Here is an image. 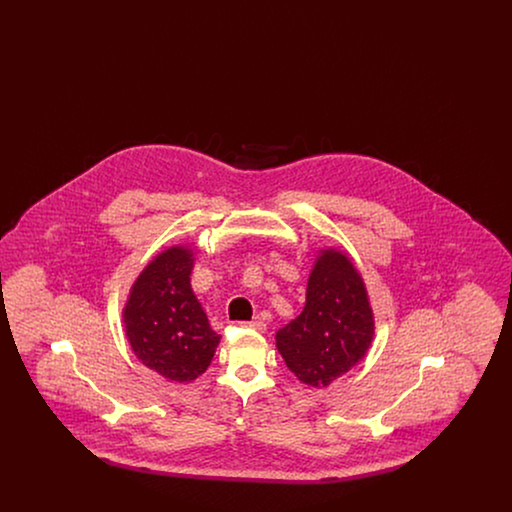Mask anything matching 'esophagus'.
Instances as JSON below:
<instances>
[{
  "mask_svg": "<svg viewBox=\"0 0 512 512\" xmlns=\"http://www.w3.org/2000/svg\"><path fill=\"white\" fill-rule=\"evenodd\" d=\"M242 326L245 328H251L255 332H265L267 330V324L263 320H251V322H242Z\"/></svg>",
  "mask_w": 512,
  "mask_h": 512,
  "instance_id": "esophagus-1",
  "label": "esophagus"
}]
</instances>
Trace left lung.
<instances>
[{
    "label": "left lung",
    "instance_id": "8db88e82",
    "mask_svg": "<svg viewBox=\"0 0 512 512\" xmlns=\"http://www.w3.org/2000/svg\"><path fill=\"white\" fill-rule=\"evenodd\" d=\"M374 338L365 282L338 249H322L301 315L276 332L286 366L307 386L326 388L357 365Z\"/></svg>",
    "mask_w": 512,
    "mask_h": 512
}]
</instances>
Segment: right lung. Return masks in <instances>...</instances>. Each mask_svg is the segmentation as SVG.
<instances>
[{"label":"right lung","instance_id":"obj_1","mask_svg":"<svg viewBox=\"0 0 512 512\" xmlns=\"http://www.w3.org/2000/svg\"><path fill=\"white\" fill-rule=\"evenodd\" d=\"M192 268L194 249H165L136 278L122 311L134 355L180 384L207 370L220 341L192 292Z\"/></svg>","mask_w":512,"mask_h":512}]
</instances>
